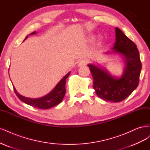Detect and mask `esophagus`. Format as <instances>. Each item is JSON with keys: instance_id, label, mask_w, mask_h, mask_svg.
Instances as JSON below:
<instances>
[{"instance_id": "esophagus-1", "label": "esophagus", "mask_w": 150, "mask_h": 150, "mask_svg": "<svg viewBox=\"0 0 150 150\" xmlns=\"http://www.w3.org/2000/svg\"><path fill=\"white\" fill-rule=\"evenodd\" d=\"M88 63V61L86 59H82V60H80L78 64V66L79 67H83V66H85L86 65V64Z\"/></svg>"}]
</instances>
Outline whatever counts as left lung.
I'll use <instances>...</instances> for the list:
<instances>
[{
	"label": "left lung",
	"instance_id": "obj_1",
	"mask_svg": "<svg viewBox=\"0 0 150 150\" xmlns=\"http://www.w3.org/2000/svg\"><path fill=\"white\" fill-rule=\"evenodd\" d=\"M116 42L112 52L125 58L127 66L123 75L118 79L110 75L105 69L89 64L93 80V88L100 98L112 102L127 98L137 88L142 70L139 51L135 43L118 28H115ZM108 53H111L108 52Z\"/></svg>",
	"mask_w": 150,
	"mask_h": 150
}]
</instances>
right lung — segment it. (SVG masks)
Instances as JSON below:
<instances>
[{"instance_id": "obj_1", "label": "right lung", "mask_w": 150, "mask_h": 150, "mask_svg": "<svg viewBox=\"0 0 150 150\" xmlns=\"http://www.w3.org/2000/svg\"><path fill=\"white\" fill-rule=\"evenodd\" d=\"M35 32H32L30 35L35 34ZM27 38L26 37L25 39ZM70 72L67 74L64 78H63L57 85V86L54 88L50 93L47 94L45 96H43L40 98H29L23 96L21 95L18 93L15 88H13L15 93L17 96V97L21 101L25 103L30 105L32 107L38 109L46 110L54 106L59 104L62 100L64 99L65 95V83L66 80L68 78Z\"/></svg>"}]
</instances>
